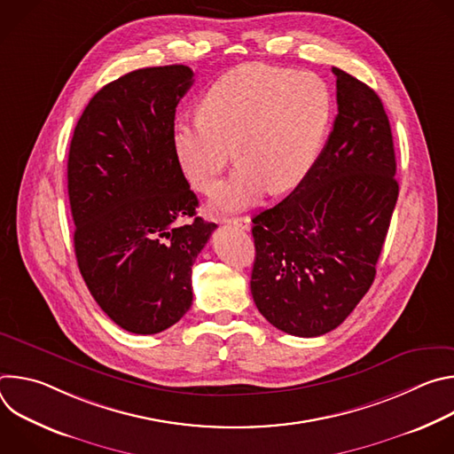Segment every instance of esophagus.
Masks as SVG:
<instances>
[{
	"instance_id": "obj_1",
	"label": "esophagus",
	"mask_w": 454,
	"mask_h": 454,
	"mask_svg": "<svg viewBox=\"0 0 454 454\" xmlns=\"http://www.w3.org/2000/svg\"><path fill=\"white\" fill-rule=\"evenodd\" d=\"M226 223L231 224V226H237L240 230H249V226H251V219L249 217H228Z\"/></svg>"
}]
</instances>
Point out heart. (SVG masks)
Wrapping results in <instances>:
<instances>
[{
	"mask_svg": "<svg viewBox=\"0 0 454 454\" xmlns=\"http://www.w3.org/2000/svg\"><path fill=\"white\" fill-rule=\"evenodd\" d=\"M333 118V95L314 74L249 62L219 77L203 113L176 121L172 144L190 183L208 192L235 153V170L217 184L212 207L239 210L271 188L286 192L312 168Z\"/></svg>",
	"mask_w": 454,
	"mask_h": 454,
	"instance_id": "heart-1",
	"label": "heart"
}]
</instances>
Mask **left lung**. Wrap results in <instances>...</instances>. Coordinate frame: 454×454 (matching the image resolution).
<instances>
[{"label":"left lung","instance_id":"left-lung-1","mask_svg":"<svg viewBox=\"0 0 454 454\" xmlns=\"http://www.w3.org/2000/svg\"><path fill=\"white\" fill-rule=\"evenodd\" d=\"M329 140L289 196L253 217L251 294L278 331H334L368 293L399 198L392 127L377 93L340 68Z\"/></svg>","mask_w":454,"mask_h":454}]
</instances>
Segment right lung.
<instances>
[{
	"label": "right lung",
	"instance_id": "add662e5",
	"mask_svg": "<svg viewBox=\"0 0 454 454\" xmlns=\"http://www.w3.org/2000/svg\"><path fill=\"white\" fill-rule=\"evenodd\" d=\"M192 82L188 67L172 64L106 84L70 145L77 264L100 309L133 334H158L190 309L192 266L217 228L196 217L172 144Z\"/></svg>",
	"mask_w": 454,
	"mask_h": 454
}]
</instances>
